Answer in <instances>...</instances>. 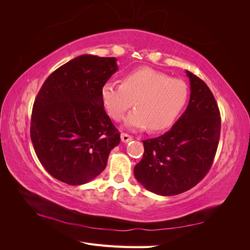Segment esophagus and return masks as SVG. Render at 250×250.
I'll return each instance as SVG.
<instances>
[{
  "mask_svg": "<svg viewBox=\"0 0 250 250\" xmlns=\"http://www.w3.org/2000/svg\"><path fill=\"white\" fill-rule=\"evenodd\" d=\"M121 140H122L123 143H128L132 140V137L127 133H122L121 134Z\"/></svg>",
  "mask_w": 250,
  "mask_h": 250,
  "instance_id": "esophagus-1",
  "label": "esophagus"
}]
</instances>
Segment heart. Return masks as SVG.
I'll list each match as a JSON object with an SVG mask.
<instances>
[{
	"label": "heart",
	"mask_w": 250,
	"mask_h": 250,
	"mask_svg": "<svg viewBox=\"0 0 250 250\" xmlns=\"http://www.w3.org/2000/svg\"><path fill=\"white\" fill-rule=\"evenodd\" d=\"M100 97L113 121L122 120L135 104L137 108L127 116L125 125L130 129L150 128L160 132L169 129L183 113L188 100V87L184 80L150 67H140L128 73L122 83L105 82Z\"/></svg>",
	"instance_id": "1"
}]
</instances>
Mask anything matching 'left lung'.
<instances>
[{"label": "left lung", "instance_id": "1", "mask_svg": "<svg viewBox=\"0 0 250 250\" xmlns=\"http://www.w3.org/2000/svg\"><path fill=\"white\" fill-rule=\"evenodd\" d=\"M188 107L171 129L143 141L144 155L134 176L148 191L162 196L184 193L197 185L213 165L221 118L208 86L193 73Z\"/></svg>", "mask_w": 250, "mask_h": 250}]
</instances>
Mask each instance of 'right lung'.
Instances as JSON below:
<instances>
[{
    "label": "right lung",
    "instance_id": "1",
    "mask_svg": "<svg viewBox=\"0 0 250 250\" xmlns=\"http://www.w3.org/2000/svg\"><path fill=\"white\" fill-rule=\"evenodd\" d=\"M117 71V58L85 54L43 82L33 104L30 137L41 164L54 178L84 185L106 167L121 139L100 90Z\"/></svg>",
    "mask_w": 250,
    "mask_h": 250
}]
</instances>
